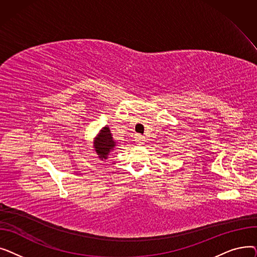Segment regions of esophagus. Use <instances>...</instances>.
I'll use <instances>...</instances> for the list:
<instances>
[{
    "mask_svg": "<svg viewBox=\"0 0 257 257\" xmlns=\"http://www.w3.org/2000/svg\"><path fill=\"white\" fill-rule=\"evenodd\" d=\"M134 140H136V143H137L138 145H143V144H145V142H146L145 137H144V136H141V134H137L136 138H134Z\"/></svg>",
    "mask_w": 257,
    "mask_h": 257,
    "instance_id": "esophagus-1",
    "label": "esophagus"
}]
</instances>
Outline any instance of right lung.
I'll return each mask as SVG.
<instances>
[{
	"label": "right lung",
	"instance_id": "obj_1",
	"mask_svg": "<svg viewBox=\"0 0 257 257\" xmlns=\"http://www.w3.org/2000/svg\"><path fill=\"white\" fill-rule=\"evenodd\" d=\"M115 145L116 143L111 136L109 127L105 126L100 130V133L98 134L97 138L94 139L93 148L94 151L98 154V157L103 160L107 159L108 154L114 149Z\"/></svg>",
	"mask_w": 257,
	"mask_h": 257
}]
</instances>
